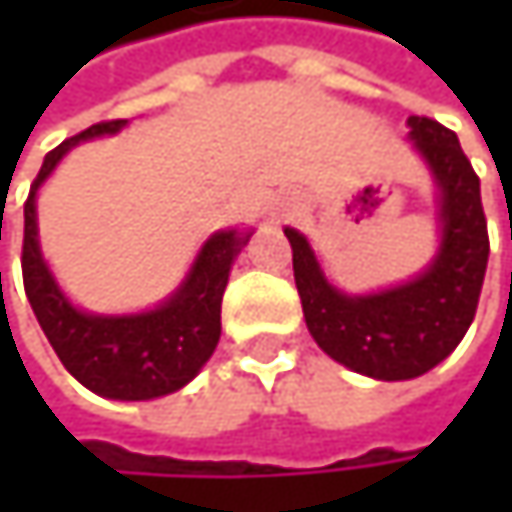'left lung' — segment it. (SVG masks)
I'll use <instances>...</instances> for the list:
<instances>
[{"instance_id": "obj_1", "label": "left lung", "mask_w": 512, "mask_h": 512, "mask_svg": "<svg viewBox=\"0 0 512 512\" xmlns=\"http://www.w3.org/2000/svg\"><path fill=\"white\" fill-rule=\"evenodd\" d=\"M406 124L439 186L442 222L439 255L418 278L347 296L326 281L308 240L284 228L311 338L338 364L385 382L415 379L457 350L474 320L489 260L480 177L462 154L457 133L421 115Z\"/></svg>"}]
</instances>
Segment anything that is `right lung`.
<instances>
[{
    "label": "right lung",
    "instance_id": "1",
    "mask_svg": "<svg viewBox=\"0 0 512 512\" xmlns=\"http://www.w3.org/2000/svg\"><path fill=\"white\" fill-rule=\"evenodd\" d=\"M127 121H100L47 154L23 216V284L55 356L88 391L109 400H154L183 388L213 356L222 335V293L231 263L252 234L219 231L198 252L186 281L159 308L127 317L85 314L67 302L38 246L35 198L73 145L118 133Z\"/></svg>",
    "mask_w": 512,
    "mask_h": 512
}]
</instances>
